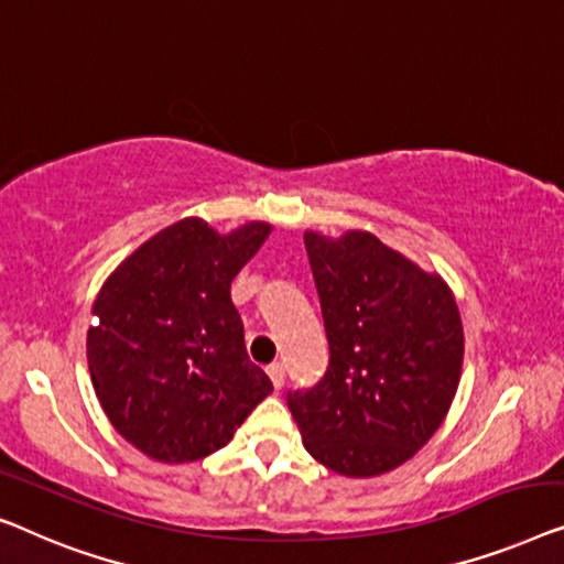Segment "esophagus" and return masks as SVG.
Listing matches in <instances>:
<instances>
[{
	"mask_svg": "<svg viewBox=\"0 0 564 564\" xmlns=\"http://www.w3.org/2000/svg\"><path fill=\"white\" fill-rule=\"evenodd\" d=\"M268 376H271L275 391H279V388H283V380H285L283 362H271V365H268Z\"/></svg>",
	"mask_w": 564,
	"mask_h": 564,
	"instance_id": "obj_1",
	"label": "esophagus"
}]
</instances>
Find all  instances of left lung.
Instances as JSON below:
<instances>
[{
	"label": "left lung",
	"mask_w": 564,
	"mask_h": 564,
	"mask_svg": "<svg viewBox=\"0 0 564 564\" xmlns=\"http://www.w3.org/2000/svg\"><path fill=\"white\" fill-rule=\"evenodd\" d=\"M329 365L289 391L304 447L347 478L393 470L440 430L463 370V322L440 275L370 232H306Z\"/></svg>",
	"instance_id": "8db88e82"
}]
</instances>
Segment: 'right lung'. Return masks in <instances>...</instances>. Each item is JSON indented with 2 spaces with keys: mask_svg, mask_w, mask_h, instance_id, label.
<instances>
[{
  "mask_svg": "<svg viewBox=\"0 0 564 564\" xmlns=\"http://www.w3.org/2000/svg\"><path fill=\"white\" fill-rule=\"evenodd\" d=\"M271 232L250 221L217 235L188 217L132 252L94 301L86 358L109 422L161 463H194L225 447L273 391L248 358L229 296Z\"/></svg>",
  "mask_w": 564,
  "mask_h": 564,
  "instance_id": "add662e5",
  "label": "right lung"
}]
</instances>
